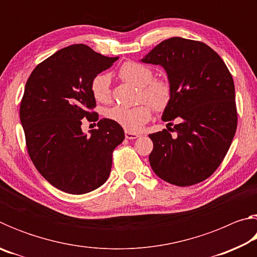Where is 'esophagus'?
I'll list each match as a JSON object with an SVG mask.
<instances>
[{
    "instance_id": "esophagus-1",
    "label": "esophagus",
    "mask_w": 257,
    "mask_h": 257,
    "mask_svg": "<svg viewBox=\"0 0 257 257\" xmlns=\"http://www.w3.org/2000/svg\"><path fill=\"white\" fill-rule=\"evenodd\" d=\"M124 136H125V138H127V139H136V138L139 137V134L132 133V132H127V130H125Z\"/></svg>"
}]
</instances>
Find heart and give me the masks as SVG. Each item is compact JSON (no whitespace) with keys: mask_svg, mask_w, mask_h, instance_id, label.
<instances>
[{"mask_svg":"<svg viewBox=\"0 0 257 257\" xmlns=\"http://www.w3.org/2000/svg\"><path fill=\"white\" fill-rule=\"evenodd\" d=\"M120 76L125 81L139 87L138 101L143 102L136 106L114 105L108 108L105 115L108 120L121 125L127 132H137L151 119V105L155 110H163L170 102L172 89L170 82L165 79H153V71L145 64L136 61L124 63L120 69ZM90 90L94 98L106 103L111 98L110 77L99 73L90 82ZM146 101H149L146 103Z\"/></svg>","mask_w":257,"mask_h":257,"instance_id":"heart-1","label":"heart"}]
</instances>
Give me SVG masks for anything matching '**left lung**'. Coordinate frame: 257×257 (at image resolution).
Returning a JSON list of instances; mask_svg holds the SVG:
<instances>
[{
	"instance_id": "8db88e82",
	"label": "left lung",
	"mask_w": 257,
	"mask_h": 257,
	"mask_svg": "<svg viewBox=\"0 0 257 257\" xmlns=\"http://www.w3.org/2000/svg\"><path fill=\"white\" fill-rule=\"evenodd\" d=\"M141 61L167 72L172 95L162 120L177 122L172 129L176 136H171V128L149 135L153 142L152 169L176 186L207 179L223 161L236 134L231 73L210 46L181 37L161 42Z\"/></svg>"
}]
</instances>
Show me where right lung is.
I'll return each instance as SVG.
<instances>
[{
  "instance_id": "obj_1",
  "label": "right lung",
  "mask_w": 257,
  "mask_h": 257,
  "mask_svg": "<svg viewBox=\"0 0 257 257\" xmlns=\"http://www.w3.org/2000/svg\"><path fill=\"white\" fill-rule=\"evenodd\" d=\"M118 59L73 44L38 64L26 82L20 121L28 154L55 188L86 194L110 176L112 153L124 139L122 127L101 119L86 135L81 120H96L90 82Z\"/></svg>"
}]
</instances>
